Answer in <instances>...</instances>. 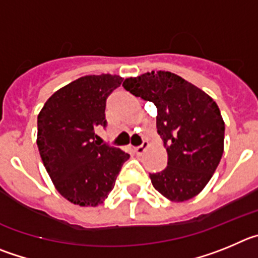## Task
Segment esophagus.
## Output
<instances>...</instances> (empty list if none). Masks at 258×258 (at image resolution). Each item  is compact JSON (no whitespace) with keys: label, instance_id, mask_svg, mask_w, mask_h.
I'll return each mask as SVG.
<instances>
[{"label":"esophagus","instance_id":"esophagus-1","mask_svg":"<svg viewBox=\"0 0 258 258\" xmlns=\"http://www.w3.org/2000/svg\"><path fill=\"white\" fill-rule=\"evenodd\" d=\"M148 146H149V144L146 143V141H144L141 145H139V146H136V148H135V153H136L138 155H141L144 152H145V149L148 148Z\"/></svg>","mask_w":258,"mask_h":258}]
</instances>
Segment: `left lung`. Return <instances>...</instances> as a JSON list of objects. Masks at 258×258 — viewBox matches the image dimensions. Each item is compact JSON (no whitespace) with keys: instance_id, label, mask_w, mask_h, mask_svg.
<instances>
[{"instance_id":"8db88e82","label":"left lung","mask_w":258,"mask_h":258,"mask_svg":"<svg viewBox=\"0 0 258 258\" xmlns=\"http://www.w3.org/2000/svg\"><path fill=\"white\" fill-rule=\"evenodd\" d=\"M124 90L157 106V130L168 154L167 167L150 173L153 186L172 202L198 196L224 153L225 123L217 104L171 72L127 78Z\"/></svg>"}]
</instances>
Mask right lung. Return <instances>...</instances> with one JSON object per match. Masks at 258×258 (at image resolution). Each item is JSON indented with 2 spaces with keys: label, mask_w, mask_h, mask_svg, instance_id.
<instances>
[{
  "label": "right lung",
  "mask_w": 258,
  "mask_h": 258,
  "mask_svg": "<svg viewBox=\"0 0 258 258\" xmlns=\"http://www.w3.org/2000/svg\"><path fill=\"white\" fill-rule=\"evenodd\" d=\"M123 78L85 76L57 90L37 118V146L57 191L73 204L96 207L113 190L130 154L96 140L106 127V99Z\"/></svg>",
  "instance_id": "obj_1"
}]
</instances>
